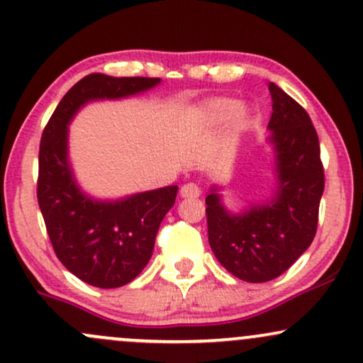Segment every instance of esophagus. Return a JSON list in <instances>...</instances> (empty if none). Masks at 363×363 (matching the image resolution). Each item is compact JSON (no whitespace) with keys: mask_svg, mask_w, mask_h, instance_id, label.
Masks as SVG:
<instances>
[{"mask_svg":"<svg viewBox=\"0 0 363 363\" xmlns=\"http://www.w3.org/2000/svg\"><path fill=\"white\" fill-rule=\"evenodd\" d=\"M179 193H181V196L182 198H200V194H201V189L198 188L196 184H184L181 188V191H179Z\"/></svg>","mask_w":363,"mask_h":363,"instance_id":"obj_1","label":"esophagus"}]
</instances>
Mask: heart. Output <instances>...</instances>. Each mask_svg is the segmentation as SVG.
<instances>
[{"label":"heart","instance_id":"obj_1","mask_svg":"<svg viewBox=\"0 0 363 363\" xmlns=\"http://www.w3.org/2000/svg\"><path fill=\"white\" fill-rule=\"evenodd\" d=\"M198 117L208 123L224 122L227 118L234 117L238 123H242L248 117V110L242 105H236L229 98H208L201 101L196 108Z\"/></svg>","mask_w":363,"mask_h":363}]
</instances>
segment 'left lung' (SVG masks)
Segmentation results:
<instances>
[{"mask_svg": "<svg viewBox=\"0 0 363 363\" xmlns=\"http://www.w3.org/2000/svg\"><path fill=\"white\" fill-rule=\"evenodd\" d=\"M269 91L272 189L238 212L227 208L222 184H213L205 200L210 248L224 269L246 282L272 281L306 252L324 193L320 146L308 113L274 82Z\"/></svg>", "mask_w": 363, "mask_h": 363, "instance_id": "1", "label": "left lung"}]
</instances>
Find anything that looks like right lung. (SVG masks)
I'll list each match as a JSON object with an SVG mask.
<instances>
[{"label":"right lung","instance_id":"obj_1","mask_svg":"<svg viewBox=\"0 0 363 363\" xmlns=\"http://www.w3.org/2000/svg\"><path fill=\"white\" fill-rule=\"evenodd\" d=\"M162 79L91 74L58 103L39 145L38 201L58 260L81 281L103 289L134 281L150 262L158 227L177 186L121 198H94L79 184L69 153V125L87 103L115 101L153 89Z\"/></svg>","mask_w":363,"mask_h":363}]
</instances>
